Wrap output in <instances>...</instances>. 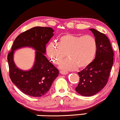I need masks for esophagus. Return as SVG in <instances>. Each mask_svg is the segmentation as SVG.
Here are the masks:
<instances>
[{"label": "esophagus", "mask_w": 120, "mask_h": 120, "mask_svg": "<svg viewBox=\"0 0 120 120\" xmlns=\"http://www.w3.org/2000/svg\"><path fill=\"white\" fill-rule=\"evenodd\" d=\"M60 74L62 75H67L68 74V72L67 71H60Z\"/></svg>", "instance_id": "34e87169"}]
</instances>
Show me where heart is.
I'll return each instance as SVG.
<instances>
[{
  "label": "heart",
  "mask_w": 120,
  "mask_h": 120,
  "mask_svg": "<svg viewBox=\"0 0 120 120\" xmlns=\"http://www.w3.org/2000/svg\"><path fill=\"white\" fill-rule=\"evenodd\" d=\"M97 42L91 35H79L67 34L59 38L58 42L50 41L46 51L51 61L57 64L66 53L68 58L60 62L59 67L65 71L84 69L91 64L96 55Z\"/></svg>",
  "instance_id": "heart-1"
}]
</instances>
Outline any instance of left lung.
I'll return each mask as SVG.
<instances>
[{
	"instance_id": "obj_1",
	"label": "left lung",
	"mask_w": 120,
	"mask_h": 120,
	"mask_svg": "<svg viewBox=\"0 0 120 120\" xmlns=\"http://www.w3.org/2000/svg\"><path fill=\"white\" fill-rule=\"evenodd\" d=\"M97 42L95 58L88 67L78 72L80 81L75 90L80 95L90 97L104 88L113 62L114 53L108 38L104 34L90 29Z\"/></svg>"
}]
</instances>
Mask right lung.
Segmentation results:
<instances>
[{"label":"right lung","mask_w":120,"mask_h":120,"mask_svg":"<svg viewBox=\"0 0 120 120\" xmlns=\"http://www.w3.org/2000/svg\"><path fill=\"white\" fill-rule=\"evenodd\" d=\"M54 30L51 27H34L22 32L15 38L8 54L9 76L12 82L23 93L34 97L46 94L58 76L59 71L45 56V46ZM23 47L36 50L35 60L32 68L27 71L18 69L13 60L14 50Z\"/></svg>","instance_id":"right-lung-1"}]
</instances>
